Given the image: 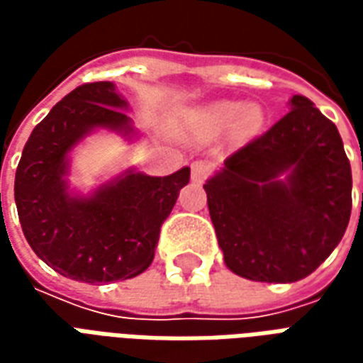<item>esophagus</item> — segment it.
Here are the masks:
<instances>
[{
    "instance_id": "34e87169",
    "label": "esophagus",
    "mask_w": 363,
    "mask_h": 363,
    "mask_svg": "<svg viewBox=\"0 0 363 363\" xmlns=\"http://www.w3.org/2000/svg\"><path fill=\"white\" fill-rule=\"evenodd\" d=\"M210 173H212V165H210L206 159H200V161H194V163H192V179H194V181L202 182Z\"/></svg>"
}]
</instances>
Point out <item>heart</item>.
I'll return each mask as SVG.
<instances>
[{
	"mask_svg": "<svg viewBox=\"0 0 363 363\" xmlns=\"http://www.w3.org/2000/svg\"><path fill=\"white\" fill-rule=\"evenodd\" d=\"M202 126L208 132H225L235 124L239 135H251L262 124V111L257 104L245 106L241 103H218L202 112Z\"/></svg>",
	"mask_w": 363,
	"mask_h": 363,
	"instance_id": "heart-1",
	"label": "heart"
}]
</instances>
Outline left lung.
I'll return each mask as SVG.
<instances>
[{"mask_svg": "<svg viewBox=\"0 0 363 363\" xmlns=\"http://www.w3.org/2000/svg\"><path fill=\"white\" fill-rule=\"evenodd\" d=\"M289 108L204 184L225 264L255 281L286 284L315 272L350 221L342 138L307 96H291ZM281 172L290 173L286 182L277 181Z\"/></svg>", "mask_w": 363, "mask_h": 363, "instance_id": "left-lung-1", "label": "left lung"}]
</instances>
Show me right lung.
<instances>
[{"mask_svg": "<svg viewBox=\"0 0 363 363\" xmlns=\"http://www.w3.org/2000/svg\"><path fill=\"white\" fill-rule=\"evenodd\" d=\"M111 82L83 83L36 124L15 173V204L30 249L72 280L108 284L147 270L161 225L190 169L169 177L128 173L91 198L67 194V151L93 128L132 132Z\"/></svg>", "mask_w": 363, "mask_h": 363, "instance_id": "right-lung-1", "label": "right lung"}]
</instances>
